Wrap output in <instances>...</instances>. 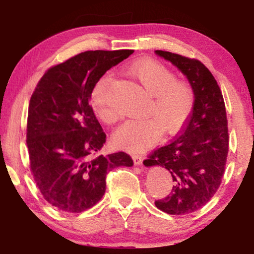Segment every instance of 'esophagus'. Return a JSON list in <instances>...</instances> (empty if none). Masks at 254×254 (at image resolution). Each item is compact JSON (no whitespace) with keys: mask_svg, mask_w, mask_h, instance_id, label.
<instances>
[{"mask_svg":"<svg viewBox=\"0 0 254 254\" xmlns=\"http://www.w3.org/2000/svg\"><path fill=\"white\" fill-rule=\"evenodd\" d=\"M133 161H134V164L135 165L141 166L142 163H143V157H142V156L135 155V156H133Z\"/></svg>","mask_w":254,"mask_h":254,"instance_id":"1","label":"esophagus"}]
</instances>
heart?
<instances>
[{
    "label": "heart",
    "instance_id": "obj_1",
    "mask_svg": "<svg viewBox=\"0 0 254 254\" xmlns=\"http://www.w3.org/2000/svg\"><path fill=\"white\" fill-rule=\"evenodd\" d=\"M149 95L147 114L152 117L128 120L113 134V141L125 150L143 151L157 142L162 130L175 133L189 120L194 107V92L186 82L176 81V75L159 62L151 59H138L127 69ZM112 78L103 76L96 83L91 95V105L96 116L104 124H114L118 113L110 104Z\"/></svg>",
    "mask_w": 254,
    "mask_h": 254
}]
</instances>
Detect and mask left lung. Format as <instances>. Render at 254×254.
<instances>
[{"instance_id":"8db88e82","label":"left lung","mask_w":254,"mask_h":254,"mask_svg":"<svg viewBox=\"0 0 254 254\" xmlns=\"http://www.w3.org/2000/svg\"><path fill=\"white\" fill-rule=\"evenodd\" d=\"M155 53L186 76L194 107L179 136L155 150L143 164L165 168L172 177L171 194L155 201L156 207L171 215L190 214L214 196L223 177L229 150L224 100L216 79L200 61L164 51Z\"/></svg>"}]
</instances>
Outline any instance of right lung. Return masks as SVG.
Here are the masks:
<instances>
[{
    "instance_id": "1",
    "label": "right lung",
    "mask_w": 254,
    "mask_h": 254,
    "mask_svg": "<svg viewBox=\"0 0 254 254\" xmlns=\"http://www.w3.org/2000/svg\"><path fill=\"white\" fill-rule=\"evenodd\" d=\"M134 51H88L45 72L29 105L26 144L31 171L45 200L59 210L82 213L106 190L107 172L133 166L119 151L93 157L106 135L90 106L98 79Z\"/></svg>"
}]
</instances>
